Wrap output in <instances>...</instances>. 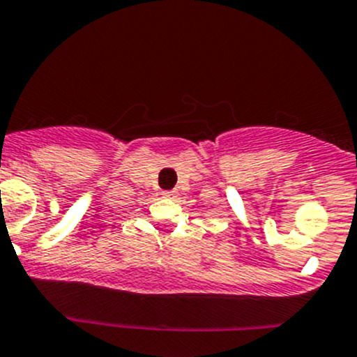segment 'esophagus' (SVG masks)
Listing matches in <instances>:
<instances>
[{"mask_svg":"<svg viewBox=\"0 0 357 357\" xmlns=\"http://www.w3.org/2000/svg\"><path fill=\"white\" fill-rule=\"evenodd\" d=\"M162 195L167 197V199H174V197L178 195V192H176V190H171V192H164V193H162Z\"/></svg>","mask_w":357,"mask_h":357,"instance_id":"34e87169","label":"esophagus"}]
</instances>
